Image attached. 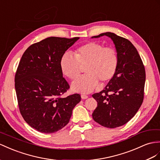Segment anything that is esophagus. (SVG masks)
Returning a JSON list of instances; mask_svg holds the SVG:
<instances>
[{"label": "esophagus", "mask_w": 160, "mask_h": 160, "mask_svg": "<svg viewBox=\"0 0 160 160\" xmlns=\"http://www.w3.org/2000/svg\"><path fill=\"white\" fill-rule=\"evenodd\" d=\"M88 97V95H81V98L82 99H87Z\"/></svg>", "instance_id": "esophagus-1"}]
</instances>
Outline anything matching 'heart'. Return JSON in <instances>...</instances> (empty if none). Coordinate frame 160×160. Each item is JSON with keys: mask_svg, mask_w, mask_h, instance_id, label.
Returning a JSON list of instances; mask_svg holds the SVG:
<instances>
[{"mask_svg": "<svg viewBox=\"0 0 160 160\" xmlns=\"http://www.w3.org/2000/svg\"><path fill=\"white\" fill-rule=\"evenodd\" d=\"M75 57L65 53L60 61L63 74L73 80L84 68L86 74L73 82V91L88 93L95 88L99 81L108 82L115 75L118 65L116 51L112 47H104L97 42H88L76 49Z\"/></svg>", "mask_w": 160, "mask_h": 160, "instance_id": "b5f03b06", "label": "heart"}]
</instances>
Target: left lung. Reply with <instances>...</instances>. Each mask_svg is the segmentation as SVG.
<instances>
[{
  "mask_svg": "<svg viewBox=\"0 0 160 160\" xmlns=\"http://www.w3.org/2000/svg\"><path fill=\"white\" fill-rule=\"evenodd\" d=\"M107 36L115 44L118 65L115 75L105 88L93 94L97 107L92 114L98 124L114 128L126 124L140 108L144 98L145 69L137 48L128 39L112 32Z\"/></svg>",
  "mask_w": 160,
  "mask_h": 160,
  "instance_id": "obj_1",
  "label": "left lung"
}]
</instances>
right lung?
I'll list each match as a JSON object with an SVG mask.
<instances>
[{
	"label": "right lung",
	"instance_id": "add662e5",
	"mask_svg": "<svg viewBox=\"0 0 160 160\" xmlns=\"http://www.w3.org/2000/svg\"><path fill=\"white\" fill-rule=\"evenodd\" d=\"M79 37H48L32 44L23 54L15 73L19 109L32 128L53 133L66 126L79 94L62 97L69 88L60 66L65 52Z\"/></svg>",
	"mask_w": 160,
	"mask_h": 160
}]
</instances>
